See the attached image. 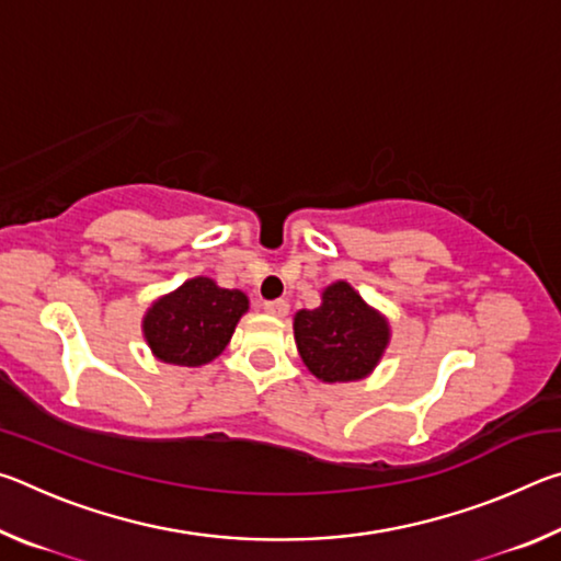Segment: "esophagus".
<instances>
[{
	"instance_id": "obj_1",
	"label": "esophagus",
	"mask_w": 561,
	"mask_h": 561,
	"mask_svg": "<svg viewBox=\"0 0 561 561\" xmlns=\"http://www.w3.org/2000/svg\"><path fill=\"white\" fill-rule=\"evenodd\" d=\"M264 311L272 317H287L289 314V304L284 299H274V301H264Z\"/></svg>"
}]
</instances>
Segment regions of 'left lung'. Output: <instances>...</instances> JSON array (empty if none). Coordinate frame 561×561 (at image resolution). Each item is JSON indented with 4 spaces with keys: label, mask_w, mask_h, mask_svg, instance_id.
<instances>
[{
    "label": "left lung",
    "mask_w": 561,
    "mask_h": 561,
    "mask_svg": "<svg viewBox=\"0 0 561 561\" xmlns=\"http://www.w3.org/2000/svg\"><path fill=\"white\" fill-rule=\"evenodd\" d=\"M294 341L311 376L321 383H348L374 374L391 344V324L339 279L321 291L317 309L294 314Z\"/></svg>",
    "instance_id": "8db88e82"
}]
</instances>
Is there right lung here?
I'll return each instance as SVG.
<instances>
[{"mask_svg":"<svg viewBox=\"0 0 561 561\" xmlns=\"http://www.w3.org/2000/svg\"><path fill=\"white\" fill-rule=\"evenodd\" d=\"M247 309L244 291L225 289L210 277H193L150 304L140 329L158 360L195 368L222 354Z\"/></svg>","mask_w":561,"mask_h":561,"instance_id":"obj_1","label":"right lung"}]
</instances>
